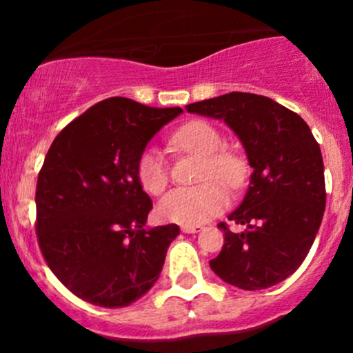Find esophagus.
<instances>
[{"instance_id":"obj_1","label":"esophagus","mask_w":353,"mask_h":353,"mask_svg":"<svg viewBox=\"0 0 353 353\" xmlns=\"http://www.w3.org/2000/svg\"><path fill=\"white\" fill-rule=\"evenodd\" d=\"M203 227L201 225H196V227H183V232L184 234H198L201 232Z\"/></svg>"}]
</instances>
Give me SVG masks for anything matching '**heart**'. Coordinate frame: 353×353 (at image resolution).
Masks as SVG:
<instances>
[{"label":"heart","mask_w":353,"mask_h":353,"mask_svg":"<svg viewBox=\"0 0 353 353\" xmlns=\"http://www.w3.org/2000/svg\"><path fill=\"white\" fill-rule=\"evenodd\" d=\"M172 145L184 152L205 157L201 177L196 188H177L169 191L157 206L160 220L179 223L184 227L203 225L220 215L229 206V190L237 191L244 186L248 167L236 152L225 150V138L215 126L205 121H193L181 126L172 134ZM216 179V181H213ZM137 179L148 194H160L169 183V163L159 148L148 147L137 162Z\"/></svg>","instance_id":"1"}]
</instances>
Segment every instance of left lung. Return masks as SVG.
Instances as JSON below:
<instances>
[{"label": "left lung", "mask_w": 353, "mask_h": 353, "mask_svg": "<svg viewBox=\"0 0 353 353\" xmlns=\"http://www.w3.org/2000/svg\"><path fill=\"white\" fill-rule=\"evenodd\" d=\"M188 112L223 119L243 141L251 184L225 222L220 254L210 268L243 290H263L290 276L307 256L326 206L321 148L299 114L268 97L230 92L186 105Z\"/></svg>", "instance_id": "1"}]
</instances>
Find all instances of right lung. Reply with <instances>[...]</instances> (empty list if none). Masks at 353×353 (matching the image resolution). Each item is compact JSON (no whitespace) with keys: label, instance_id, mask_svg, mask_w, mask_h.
Masks as SVG:
<instances>
[{"label":"right lung","instance_id":"obj_1","mask_svg":"<svg viewBox=\"0 0 353 353\" xmlns=\"http://www.w3.org/2000/svg\"><path fill=\"white\" fill-rule=\"evenodd\" d=\"M181 112L110 97L52 141L37 177L35 232L51 272L77 297L126 307L159 280L179 227L145 229L152 199L138 183L137 162Z\"/></svg>","mask_w":353,"mask_h":353}]
</instances>
